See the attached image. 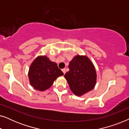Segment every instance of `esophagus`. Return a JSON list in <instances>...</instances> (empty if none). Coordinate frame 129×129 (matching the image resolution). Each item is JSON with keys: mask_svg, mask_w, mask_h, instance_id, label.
Wrapping results in <instances>:
<instances>
[{"mask_svg": "<svg viewBox=\"0 0 129 129\" xmlns=\"http://www.w3.org/2000/svg\"><path fill=\"white\" fill-rule=\"evenodd\" d=\"M61 70H62L63 73H64V75L65 73H66V69H61Z\"/></svg>", "mask_w": 129, "mask_h": 129, "instance_id": "1", "label": "esophagus"}]
</instances>
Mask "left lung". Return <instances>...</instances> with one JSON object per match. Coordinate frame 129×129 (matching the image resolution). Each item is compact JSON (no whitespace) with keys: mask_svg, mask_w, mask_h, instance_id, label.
Here are the masks:
<instances>
[{"mask_svg":"<svg viewBox=\"0 0 129 129\" xmlns=\"http://www.w3.org/2000/svg\"><path fill=\"white\" fill-rule=\"evenodd\" d=\"M69 71L64 75L70 89L74 94L80 96L94 88L96 73L94 65L87 57L77 55L70 61Z\"/></svg>","mask_w":129,"mask_h":129,"instance_id":"1","label":"left lung"}]
</instances>
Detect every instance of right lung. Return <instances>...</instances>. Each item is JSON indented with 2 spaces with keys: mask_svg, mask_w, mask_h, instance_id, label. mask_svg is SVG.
<instances>
[{
  "mask_svg": "<svg viewBox=\"0 0 129 129\" xmlns=\"http://www.w3.org/2000/svg\"><path fill=\"white\" fill-rule=\"evenodd\" d=\"M63 73L56 63L46 56H39L31 63L29 71L30 83L35 89L44 91L49 89L54 80Z\"/></svg>",
  "mask_w": 129,
  "mask_h": 129,
  "instance_id": "right-lung-1",
  "label": "right lung"
}]
</instances>
